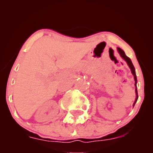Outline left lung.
<instances>
[{
	"label": "left lung",
	"instance_id": "left-lung-1",
	"mask_svg": "<svg viewBox=\"0 0 153 153\" xmlns=\"http://www.w3.org/2000/svg\"><path fill=\"white\" fill-rule=\"evenodd\" d=\"M117 50H118L119 53V54H120V55H121V57H122V58L124 59V60L126 61V62H127V65H129V68H130V69H131V73H132V75H134V81H135V82H134V85H135V87H136V88H135V92H136V96H137L136 99H135V101H134V104H133V106H134V104H135V103H136L137 101V99H138L137 89V76H136V73H135L134 67V65H133V64H132V62H131V59H129V57H128L127 55H126L125 53H124V52L122 50V49L119 48V47H117Z\"/></svg>",
	"mask_w": 153,
	"mask_h": 153
}]
</instances>
